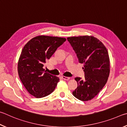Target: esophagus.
<instances>
[{
  "label": "esophagus",
  "instance_id": "34e87169",
  "mask_svg": "<svg viewBox=\"0 0 127 127\" xmlns=\"http://www.w3.org/2000/svg\"><path fill=\"white\" fill-rule=\"evenodd\" d=\"M62 78L64 80H68L70 79V77H66V76H62Z\"/></svg>",
  "mask_w": 127,
  "mask_h": 127
}]
</instances>
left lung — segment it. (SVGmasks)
Segmentation results:
<instances>
[{
	"instance_id": "left-lung-1",
	"label": "left lung",
	"mask_w": 127,
	"mask_h": 127,
	"mask_svg": "<svg viewBox=\"0 0 127 127\" xmlns=\"http://www.w3.org/2000/svg\"><path fill=\"white\" fill-rule=\"evenodd\" d=\"M76 53L79 63L84 64L85 80L77 77V87L72 94L81 101L96 96L105 86L110 73V59L104 44L93 35L67 37Z\"/></svg>"
}]
</instances>
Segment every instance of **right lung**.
<instances>
[{
	"label": "right lung",
	"mask_w": 127,
	"mask_h": 127,
	"mask_svg": "<svg viewBox=\"0 0 127 127\" xmlns=\"http://www.w3.org/2000/svg\"><path fill=\"white\" fill-rule=\"evenodd\" d=\"M65 38L38 35L30 40L23 48L18 62L20 80L27 92L36 98L51 94L59 78L45 71L43 67Z\"/></svg>",
	"instance_id": "right-lung-1"
}]
</instances>
